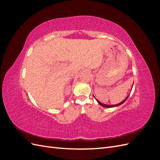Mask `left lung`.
<instances>
[{
  "mask_svg": "<svg viewBox=\"0 0 160 160\" xmlns=\"http://www.w3.org/2000/svg\"><path fill=\"white\" fill-rule=\"evenodd\" d=\"M132 88H133V87H132ZM128 97H129V95L127 97V98H125L123 101H122V102H120L119 103H118V104H116V105H106V104H103V103H101L100 102V101H98V99H97L95 98V97H94V98H95V99H96V101H98V103L101 105V106H102V107H103V108H114V107H118V106H119V105H122V104H123L124 102H125V101H126L127 100V99L128 98Z\"/></svg>",
  "mask_w": 160,
  "mask_h": 160,
  "instance_id": "8db88e82",
  "label": "left lung"
}]
</instances>
